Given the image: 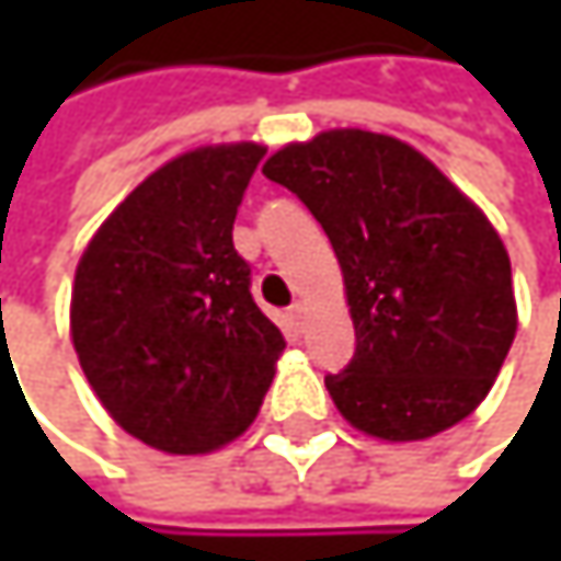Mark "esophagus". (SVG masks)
Returning a JSON list of instances; mask_svg holds the SVG:
<instances>
[{
    "label": "esophagus",
    "mask_w": 561,
    "mask_h": 561,
    "mask_svg": "<svg viewBox=\"0 0 561 561\" xmlns=\"http://www.w3.org/2000/svg\"><path fill=\"white\" fill-rule=\"evenodd\" d=\"M288 318H291V324L301 331V328H305V305H301V301H295V305L288 308Z\"/></svg>",
    "instance_id": "1"
}]
</instances>
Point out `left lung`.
<instances>
[{"instance_id": "1", "label": "left lung", "mask_w": 561, "mask_h": 561, "mask_svg": "<svg viewBox=\"0 0 561 561\" xmlns=\"http://www.w3.org/2000/svg\"><path fill=\"white\" fill-rule=\"evenodd\" d=\"M263 174L324 227L357 351L324 387L383 442L432 438L491 392L516 334L510 256L491 220L412 146L331 129L279 149Z\"/></svg>"}]
</instances>
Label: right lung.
Returning <instances> with one entry per match:
<instances>
[{"mask_svg": "<svg viewBox=\"0 0 561 561\" xmlns=\"http://www.w3.org/2000/svg\"><path fill=\"white\" fill-rule=\"evenodd\" d=\"M256 142L204 146L149 174L93 233L73 276L70 337L103 409L169 455L250 428L285 337L233 250Z\"/></svg>", "mask_w": 561, "mask_h": 561, "instance_id": "obj_1", "label": "right lung"}]
</instances>
